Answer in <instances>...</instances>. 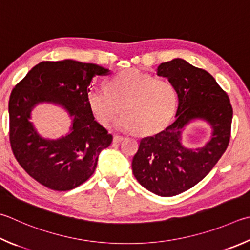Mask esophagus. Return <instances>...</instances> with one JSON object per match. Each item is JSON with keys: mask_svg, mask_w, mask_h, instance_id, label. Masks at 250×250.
<instances>
[{"mask_svg": "<svg viewBox=\"0 0 250 250\" xmlns=\"http://www.w3.org/2000/svg\"><path fill=\"white\" fill-rule=\"evenodd\" d=\"M124 137H121V135H115V137H113V142L115 143H120L121 141H124Z\"/></svg>", "mask_w": 250, "mask_h": 250, "instance_id": "obj_1", "label": "esophagus"}]
</instances>
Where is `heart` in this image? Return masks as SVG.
Here are the masks:
<instances>
[{
    "label": "heart",
    "mask_w": 250,
    "mask_h": 250,
    "mask_svg": "<svg viewBox=\"0 0 250 250\" xmlns=\"http://www.w3.org/2000/svg\"><path fill=\"white\" fill-rule=\"evenodd\" d=\"M178 96L169 81L129 69L108 81L107 90L93 88L87 94L89 109L104 126L110 125L122 108L113 126L122 132L156 133L169 124L177 109Z\"/></svg>",
    "instance_id": "heart-1"
}]
</instances>
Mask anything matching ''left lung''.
<instances>
[{
    "mask_svg": "<svg viewBox=\"0 0 250 250\" xmlns=\"http://www.w3.org/2000/svg\"><path fill=\"white\" fill-rule=\"evenodd\" d=\"M157 75L175 86L178 96L176 119L160 133L141 140L132 170L148 191L172 197L196 186L223 155L229 142L233 108L215 79L184 59L161 63ZM197 120L210 125L211 137L200 148L185 147L183 130Z\"/></svg>",
    "mask_w": 250,
    "mask_h": 250,
    "instance_id": "8db88e82",
    "label": "left lung"
}]
</instances>
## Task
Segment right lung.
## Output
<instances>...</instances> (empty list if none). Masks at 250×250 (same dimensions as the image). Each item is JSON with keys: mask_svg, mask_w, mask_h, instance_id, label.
<instances>
[{"mask_svg": "<svg viewBox=\"0 0 250 250\" xmlns=\"http://www.w3.org/2000/svg\"><path fill=\"white\" fill-rule=\"evenodd\" d=\"M109 69L66 59L35 65L12 90L8 103L10 141L20 165L49 189L67 191L94 174L98 156L112 135L95 120L87 104L90 83ZM40 103L61 106L71 118L69 132L52 140L42 137L30 121Z\"/></svg>", "mask_w": 250, "mask_h": 250, "instance_id": "add662e5", "label": "right lung"}]
</instances>
